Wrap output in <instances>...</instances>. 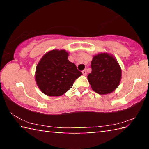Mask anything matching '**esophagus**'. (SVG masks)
I'll return each instance as SVG.
<instances>
[{
	"label": "esophagus",
	"instance_id": "34e87169",
	"mask_svg": "<svg viewBox=\"0 0 149 149\" xmlns=\"http://www.w3.org/2000/svg\"><path fill=\"white\" fill-rule=\"evenodd\" d=\"M82 74H83V75H87L86 70H83V71H82Z\"/></svg>",
	"mask_w": 149,
	"mask_h": 149
}]
</instances>
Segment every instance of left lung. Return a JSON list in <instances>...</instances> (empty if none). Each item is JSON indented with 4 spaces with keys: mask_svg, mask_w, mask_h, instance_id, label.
<instances>
[{
    "mask_svg": "<svg viewBox=\"0 0 149 149\" xmlns=\"http://www.w3.org/2000/svg\"><path fill=\"white\" fill-rule=\"evenodd\" d=\"M92 71L87 78L92 89L100 95L114 91L119 85L122 70L115 58L108 53H100L93 56Z\"/></svg>",
    "mask_w": 149,
    "mask_h": 149,
    "instance_id": "1",
    "label": "left lung"
}]
</instances>
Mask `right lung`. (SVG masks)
Here are the masks:
<instances>
[{
  "mask_svg": "<svg viewBox=\"0 0 149 149\" xmlns=\"http://www.w3.org/2000/svg\"><path fill=\"white\" fill-rule=\"evenodd\" d=\"M65 50H52L40 60L35 71V81L40 90L50 97L64 95L82 75L74 63L69 61Z\"/></svg>",
  "mask_w": 149,
  "mask_h": 149,
  "instance_id": "add662e5",
  "label": "right lung"
}]
</instances>
